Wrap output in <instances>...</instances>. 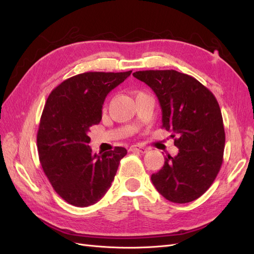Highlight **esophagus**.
<instances>
[{"label":"esophagus","instance_id":"obj_1","mask_svg":"<svg viewBox=\"0 0 254 254\" xmlns=\"http://www.w3.org/2000/svg\"><path fill=\"white\" fill-rule=\"evenodd\" d=\"M130 151H137V152H141V153H145L147 152V148L144 147V146L141 145H132L131 147L129 148Z\"/></svg>","mask_w":254,"mask_h":254}]
</instances>
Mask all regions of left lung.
I'll return each mask as SVG.
<instances>
[{
    "mask_svg": "<svg viewBox=\"0 0 254 254\" xmlns=\"http://www.w3.org/2000/svg\"><path fill=\"white\" fill-rule=\"evenodd\" d=\"M155 92L162 111V128L171 131L179 148L151 175L157 190L167 200L187 203L204 194L220 170L225 128L216 98L190 75L175 70L132 74Z\"/></svg>",
    "mask_w": 254,
    "mask_h": 254,
    "instance_id": "obj_1",
    "label": "left lung"
}]
</instances>
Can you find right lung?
<instances>
[{
	"label": "right lung",
	"mask_w": 254,
	"mask_h": 254,
	"mask_svg": "<svg viewBox=\"0 0 254 254\" xmlns=\"http://www.w3.org/2000/svg\"><path fill=\"white\" fill-rule=\"evenodd\" d=\"M130 74H78L61 82L48 97L37 134L38 152L53 189L67 203L83 207L102 199L126 156L124 147L101 156L93 153L89 132L102 120L106 96Z\"/></svg>",
	"instance_id": "add662e5"
}]
</instances>
